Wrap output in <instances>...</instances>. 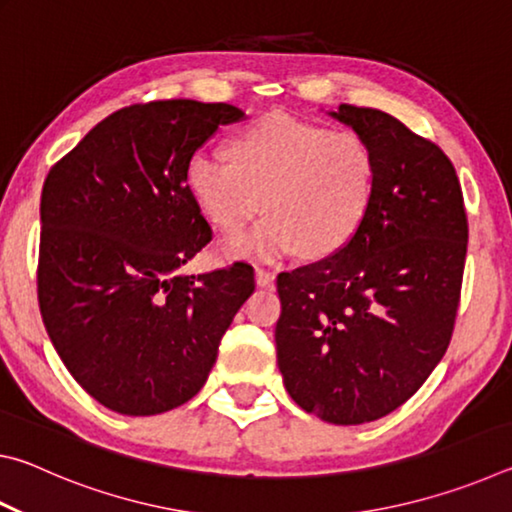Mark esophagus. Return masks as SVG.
Listing matches in <instances>:
<instances>
[{
    "mask_svg": "<svg viewBox=\"0 0 512 512\" xmlns=\"http://www.w3.org/2000/svg\"><path fill=\"white\" fill-rule=\"evenodd\" d=\"M255 282L259 284V287H273L275 273L266 271V268H255Z\"/></svg>",
    "mask_w": 512,
    "mask_h": 512,
    "instance_id": "1",
    "label": "esophagus"
}]
</instances>
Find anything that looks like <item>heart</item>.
<instances>
[{
  "label": "heart",
  "mask_w": 512,
  "mask_h": 512,
  "mask_svg": "<svg viewBox=\"0 0 512 512\" xmlns=\"http://www.w3.org/2000/svg\"><path fill=\"white\" fill-rule=\"evenodd\" d=\"M194 203L216 228L253 230L225 244L228 257L332 255L361 230L375 201L377 162L363 137L271 115L232 137L228 160L196 153L185 167Z\"/></svg>",
  "instance_id": "1"
}]
</instances>
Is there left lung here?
Wrapping results in <instances>:
<instances>
[{
  "label": "left lung",
  "instance_id": "8db88e82",
  "mask_svg": "<svg viewBox=\"0 0 512 512\" xmlns=\"http://www.w3.org/2000/svg\"><path fill=\"white\" fill-rule=\"evenodd\" d=\"M327 117L375 153V201L339 253L277 275V368L300 409L363 424L402 406L447 352L467 216L436 144L375 108L341 103Z\"/></svg>",
  "mask_w": 512,
  "mask_h": 512
}]
</instances>
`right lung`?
<instances>
[{
	"label": "right lung",
	"instance_id": "add662e5",
	"mask_svg": "<svg viewBox=\"0 0 512 512\" xmlns=\"http://www.w3.org/2000/svg\"><path fill=\"white\" fill-rule=\"evenodd\" d=\"M241 117L230 103H140L99 121L49 171L40 314L65 368L110 411L158 415L192 400L255 291L246 262L183 273L212 239L185 167Z\"/></svg>",
	"mask_w": 512,
	"mask_h": 512
}]
</instances>
